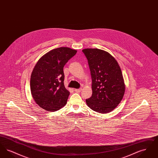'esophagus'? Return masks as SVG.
<instances>
[{
	"instance_id": "obj_1",
	"label": "esophagus",
	"mask_w": 158,
	"mask_h": 158,
	"mask_svg": "<svg viewBox=\"0 0 158 158\" xmlns=\"http://www.w3.org/2000/svg\"><path fill=\"white\" fill-rule=\"evenodd\" d=\"M76 92H80L82 91V88H79V89H76L75 90Z\"/></svg>"
}]
</instances>
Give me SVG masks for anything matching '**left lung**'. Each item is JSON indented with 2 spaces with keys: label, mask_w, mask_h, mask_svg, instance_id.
<instances>
[{
  "label": "left lung",
  "mask_w": 158,
  "mask_h": 158,
  "mask_svg": "<svg viewBox=\"0 0 158 158\" xmlns=\"http://www.w3.org/2000/svg\"><path fill=\"white\" fill-rule=\"evenodd\" d=\"M90 71L92 95L87 105L97 113L111 112L120 103L125 84L120 67L110 54L98 48L82 50Z\"/></svg>",
  "instance_id": "1"
}]
</instances>
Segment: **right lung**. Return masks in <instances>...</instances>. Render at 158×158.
Instances as JSON below:
<instances>
[{
  "label": "right lung",
  "mask_w": 158,
  "mask_h": 158,
  "mask_svg": "<svg viewBox=\"0 0 158 158\" xmlns=\"http://www.w3.org/2000/svg\"><path fill=\"white\" fill-rule=\"evenodd\" d=\"M77 50L59 47L43 56L34 68L31 76L32 97L41 108L53 112L66 104L70 94L64 85L63 68Z\"/></svg>",
  "instance_id": "add662e5"
}]
</instances>
